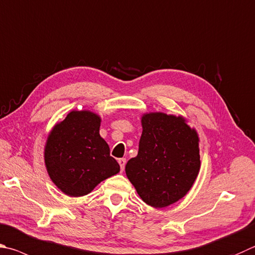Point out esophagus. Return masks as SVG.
<instances>
[{
	"label": "esophagus",
	"instance_id": "obj_1",
	"mask_svg": "<svg viewBox=\"0 0 255 255\" xmlns=\"http://www.w3.org/2000/svg\"><path fill=\"white\" fill-rule=\"evenodd\" d=\"M118 163L120 165V169H122V172L125 169V165H126V159L125 158H119L118 159Z\"/></svg>",
	"mask_w": 255,
	"mask_h": 255
}]
</instances>
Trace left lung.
I'll return each instance as SVG.
<instances>
[{
	"instance_id": "8db88e82",
	"label": "left lung",
	"mask_w": 255,
	"mask_h": 255,
	"mask_svg": "<svg viewBox=\"0 0 255 255\" xmlns=\"http://www.w3.org/2000/svg\"><path fill=\"white\" fill-rule=\"evenodd\" d=\"M138 155L129 159L126 175L138 195L152 207H166L186 195L200 172L195 129L182 117L163 113L141 118Z\"/></svg>"
}]
</instances>
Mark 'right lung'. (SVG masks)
Masks as SVG:
<instances>
[{
    "label": "right lung",
    "instance_id": "right-lung-1",
    "mask_svg": "<svg viewBox=\"0 0 255 255\" xmlns=\"http://www.w3.org/2000/svg\"><path fill=\"white\" fill-rule=\"evenodd\" d=\"M100 118L90 112H71L48 137L44 161L50 178L69 196L89 194L120 167L99 135Z\"/></svg>",
    "mask_w": 255,
    "mask_h": 255
}]
</instances>
